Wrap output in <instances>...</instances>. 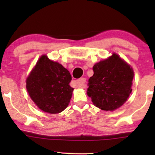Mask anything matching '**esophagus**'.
Here are the masks:
<instances>
[{
  "mask_svg": "<svg viewBox=\"0 0 155 155\" xmlns=\"http://www.w3.org/2000/svg\"><path fill=\"white\" fill-rule=\"evenodd\" d=\"M78 83L80 84V85L83 86V84H84V82H86V79H85V78H80V79L78 80Z\"/></svg>",
  "mask_w": 155,
  "mask_h": 155,
  "instance_id": "34e87169",
  "label": "esophagus"
}]
</instances>
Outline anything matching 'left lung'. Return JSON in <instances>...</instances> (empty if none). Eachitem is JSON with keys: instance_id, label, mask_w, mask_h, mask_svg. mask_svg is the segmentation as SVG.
<instances>
[{"instance_id": "left-lung-1", "label": "left lung", "mask_w": 155, "mask_h": 155, "mask_svg": "<svg viewBox=\"0 0 155 155\" xmlns=\"http://www.w3.org/2000/svg\"><path fill=\"white\" fill-rule=\"evenodd\" d=\"M88 80L87 95L97 107L114 111L126 102L131 93L134 73L132 68L114 54L93 66Z\"/></svg>"}]
</instances>
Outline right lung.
I'll list each match as a JSON object with an SVG mask.
<instances>
[{"label":"right lung","mask_w":155,"mask_h":155,"mask_svg":"<svg viewBox=\"0 0 155 155\" xmlns=\"http://www.w3.org/2000/svg\"><path fill=\"white\" fill-rule=\"evenodd\" d=\"M69 71L62 65L42 56L27 78L31 99L42 111L49 114L63 111L71 100L73 88Z\"/></svg>","instance_id":"add662e5"}]
</instances>
